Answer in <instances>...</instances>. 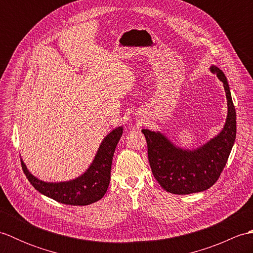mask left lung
<instances>
[{
    "label": "left lung",
    "instance_id": "left-lung-1",
    "mask_svg": "<svg viewBox=\"0 0 253 253\" xmlns=\"http://www.w3.org/2000/svg\"><path fill=\"white\" fill-rule=\"evenodd\" d=\"M224 85L227 117L217 136L193 150L176 147L163 133L142 129L148 144V158L154 178L168 192L189 195L209 189L215 184L227 163L236 139V111L224 73L212 65Z\"/></svg>",
    "mask_w": 253,
    "mask_h": 253
}]
</instances>
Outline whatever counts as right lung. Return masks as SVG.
Returning <instances> with one entry per match:
<instances>
[{"label": "right lung", "mask_w": 253, "mask_h": 253, "mask_svg": "<svg viewBox=\"0 0 253 253\" xmlns=\"http://www.w3.org/2000/svg\"><path fill=\"white\" fill-rule=\"evenodd\" d=\"M122 133L123 127L113 129L101 142L89 169L73 180L46 182L32 175L23 160L21 168L30 184L42 195L68 206H88L99 201L105 195L110 185L112 160Z\"/></svg>", "instance_id": "add662e5"}]
</instances>
